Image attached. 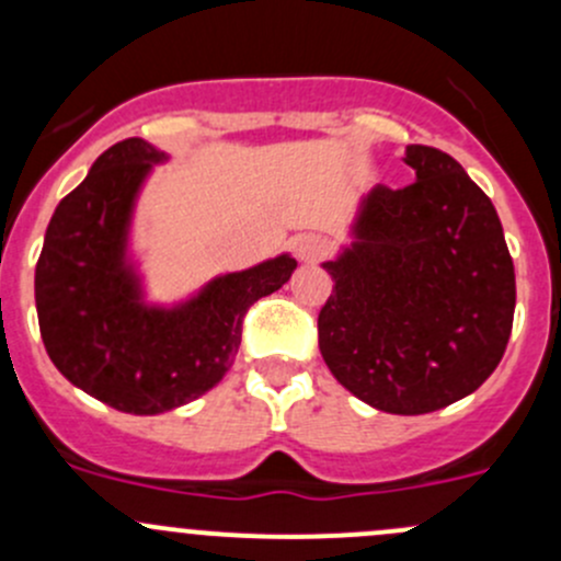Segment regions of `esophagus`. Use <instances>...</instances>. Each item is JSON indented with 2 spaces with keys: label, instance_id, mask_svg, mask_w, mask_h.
I'll list each match as a JSON object with an SVG mask.
<instances>
[{
  "label": "esophagus",
  "instance_id": "34e87169",
  "mask_svg": "<svg viewBox=\"0 0 561 561\" xmlns=\"http://www.w3.org/2000/svg\"><path fill=\"white\" fill-rule=\"evenodd\" d=\"M296 254L298 260H304V263H314V260L325 257L328 254V239H322V236L317 233L301 236V239L296 241Z\"/></svg>",
  "mask_w": 561,
  "mask_h": 561
}]
</instances>
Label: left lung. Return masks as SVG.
Segmentation results:
<instances>
[{
    "label": "left lung",
    "mask_w": 561,
    "mask_h": 561,
    "mask_svg": "<svg viewBox=\"0 0 561 561\" xmlns=\"http://www.w3.org/2000/svg\"><path fill=\"white\" fill-rule=\"evenodd\" d=\"M415 181L360 201L355 241L322 263L333 293L317 317L331 375L393 415L443 410L500 366L516 271L494 203L445 151L407 146Z\"/></svg>",
    "instance_id": "left-lung-1"
}]
</instances>
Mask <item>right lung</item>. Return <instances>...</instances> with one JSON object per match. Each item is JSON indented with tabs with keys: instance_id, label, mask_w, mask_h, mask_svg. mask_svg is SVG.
<instances>
[{
	"instance_id": "obj_1",
	"label": "right lung",
	"mask_w": 561,
	"mask_h": 561,
	"mask_svg": "<svg viewBox=\"0 0 561 561\" xmlns=\"http://www.w3.org/2000/svg\"><path fill=\"white\" fill-rule=\"evenodd\" d=\"M165 151L111 146L56 206L35 268L43 344L76 388L118 412L157 415L211 390L233 366L257 298L296 271L290 254L217 276L175 307L144 301L127 257L135 197Z\"/></svg>"
}]
</instances>
